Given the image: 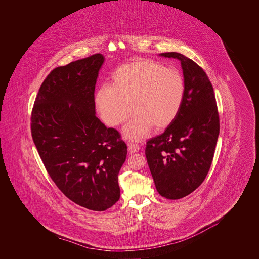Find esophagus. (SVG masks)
<instances>
[{"instance_id":"1","label":"esophagus","mask_w":259,"mask_h":259,"mask_svg":"<svg viewBox=\"0 0 259 259\" xmlns=\"http://www.w3.org/2000/svg\"><path fill=\"white\" fill-rule=\"evenodd\" d=\"M127 148H128V152L133 153V152H137L140 150V146L135 144V143H128L127 144Z\"/></svg>"}]
</instances>
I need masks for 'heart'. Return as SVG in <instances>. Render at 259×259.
I'll list each match as a JSON object with an SVG mask.
<instances>
[{
  "label": "heart",
  "mask_w": 259,
  "mask_h": 259,
  "mask_svg": "<svg viewBox=\"0 0 259 259\" xmlns=\"http://www.w3.org/2000/svg\"><path fill=\"white\" fill-rule=\"evenodd\" d=\"M185 80L172 68L153 61H134L113 74V87L105 84L97 95V106L104 121L116 126L136 113L125 126L133 140L143 139L151 126H168L179 114L185 98Z\"/></svg>",
  "instance_id": "1"
}]
</instances>
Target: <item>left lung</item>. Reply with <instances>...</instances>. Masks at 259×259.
<instances>
[{
    "instance_id": "left-lung-1",
    "label": "left lung",
    "mask_w": 259,
    "mask_h": 259,
    "mask_svg": "<svg viewBox=\"0 0 259 259\" xmlns=\"http://www.w3.org/2000/svg\"><path fill=\"white\" fill-rule=\"evenodd\" d=\"M181 61L185 98L176 119L146 146L148 166L158 193L183 198L205 180L220 135V114L212 84L192 60L176 52L162 53Z\"/></svg>"
}]
</instances>
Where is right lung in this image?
I'll list each match as a JSON object with an SVG mask.
<instances>
[{
	"mask_svg": "<svg viewBox=\"0 0 259 259\" xmlns=\"http://www.w3.org/2000/svg\"><path fill=\"white\" fill-rule=\"evenodd\" d=\"M101 54L54 69L42 81L31 114L32 138L59 189L95 211L120 196L117 176L127 147L113 127L95 114V88Z\"/></svg>",
	"mask_w": 259,
	"mask_h": 259,
	"instance_id": "obj_1",
	"label": "right lung"
}]
</instances>
